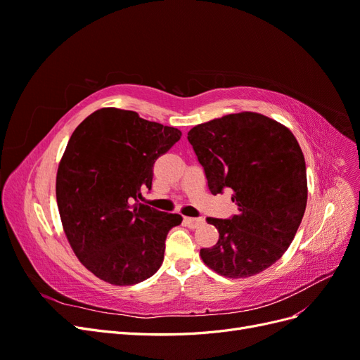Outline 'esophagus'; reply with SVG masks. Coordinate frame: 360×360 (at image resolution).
<instances>
[{
  "label": "esophagus",
  "instance_id": "1",
  "mask_svg": "<svg viewBox=\"0 0 360 360\" xmlns=\"http://www.w3.org/2000/svg\"><path fill=\"white\" fill-rule=\"evenodd\" d=\"M204 221L201 217H184V224H186L189 228H197L202 224Z\"/></svg>",
  "mask_w": 360,
  "mask_h": 360
}]
</instances>
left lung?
I'll return each mask as SVG.
<instances>
[{"instance_id": "8db88e82", "label": "left lung", "mask_w": 360, "mask_h": 360, "mask_svg": "<svg viewBox=\"0 0 360 360\" xmlns=\"http://www.w3.org/2000/svg\"><path fill=\"white\" fill-rule=\"evenodd\" d=\"M216 195L233 191L237 214L207 217L219 240L204 248V264L226 278H249L266 270L291 245L307 209V165L291 130L263 114L238 112L189 130Z\"/></svg>"}]
</instances>
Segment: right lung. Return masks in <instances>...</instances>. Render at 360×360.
<instances>
[{
  "instance_id": "add662e5",
  "label": "right lung",
  "mask_w": 360,
  "mask_h": 360,
  "mask_svg": "<svg viewBox=\"0 0 360 360\" xmlns=\"http://www.w3.org/2000/svg\"><path fill=\"white\" fill-rule=\"evenodd\" d=\"M180 136L117 108L94 111L72 134L57 172L58 212L75 255L99 279L134 285L162 266L167 234L183 217L139 200Z\"/></svg>"
}]
</instances>
